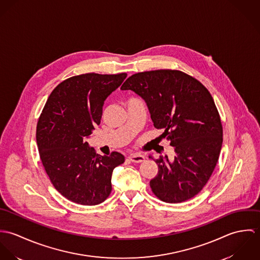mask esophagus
<instances>
[{"label":"esophagus","mask_w":260,"mask_h":260,"mask_svg":"<svg viewBox=\"0 0 260 260\" xmlns=\"http://www.w3.org/2000/svg\"><path fill=\"white\" fill-rule=\"evenodd\" d=\"M128 158L134 163H141L145 160V157L143 155H140V154H131Z\"/></svg>","instance_id":"obj_1"}]
</instances>
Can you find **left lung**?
I'll return each mask as SVG.
<instances>
[{"label": "left lung", "mask_w": 260, "mask_h": 260, "mask_svg": "<svg viewBox=\"0 0 260 260\" xmlns=\"http://www.w3.org/2000/svg\"><path fill=\"white\" fill-rule=\"evenodd\" d=\"M121 90L145 100L154 127L164 129L162 136L174 147L173 160H155L152 192L167 203L197 195L211 177L222 146V124L209 91L192 76L169 69L132 75Z\"/></svg>", "instance_id": "8db88e82"}]
</instances>
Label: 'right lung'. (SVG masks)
<instances>
[{
	"mask_svg": "<svg viewBox=\"0 0 260 260\" xmlns=\"http://www.w3.org/2000/svg\"><path fill=\"white\" fill-rule=\"evenodd\" d=\"M127 77L126 73L73 76L49 96L38 120L40 159L52 184L68 200L97 205L112 191V172L124 163L119 152L96 154L88 138L100 124L104 101Z\"/></svg>",
	"mask_w": 260,
	"mask_h": 260,
	"instance_id": "right-lung-1",
	"label": "right lung"
}]
</instances>
